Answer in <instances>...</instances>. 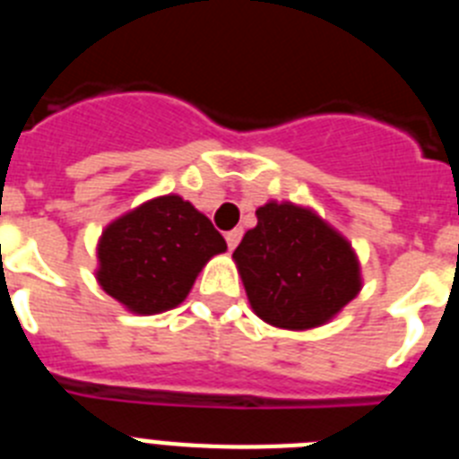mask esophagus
<instances>
[{"mask_svg": "<svg viewBox=\"0 0 459 459\" xmlns=\"http://www.w3.org/2000/svg\"><path fill=\"white\" fill-rule=\"evenodd\" d=\"M241 230H232V232H227L225 234V241L227 246H230V250H234L238 246V241H241Z\"/></svg>", "mask_w": 459, "mask_h": 459, "instance_id": "34e87169", "label": "esophagus"}]
</instances>
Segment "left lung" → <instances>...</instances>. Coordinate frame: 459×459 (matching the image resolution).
Instances as JSON below:
<instances>
[{"label": "left lung", "instance_id": "8db88e82", "mask_svg": "<svg viewBox=\"0 0 459 459\" xmlns=\"http://www.w3.org/2000/svg\"><path fill=\"white\" fill-rule=\"evenodd\" d=\"M243 234L232 259L253 312L285 331H312L342 310L363 287L347 237L317 211L269 200Z\"/></svg>", "mask_w": 459, "mask_h": 459}]
</instances>
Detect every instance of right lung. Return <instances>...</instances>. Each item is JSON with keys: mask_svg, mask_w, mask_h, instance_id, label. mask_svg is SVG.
Instances as JSON below:
<instances>
[{"mask_svg": "<svg viewBox=\"0 0 459 459\" xmlns=\"http://www.w3.org/2000/svg\"><path fill=\"white\" fill-rule=\"evenodd\" d=\"M227 243L181 195H158L108 222L96 243L100 290L133 315L172 310Z\"/></svg>", "mask_w": 459, "mask_h": 459, "instance_id": "add662e5", "label": "right lung"}]
</instances>
